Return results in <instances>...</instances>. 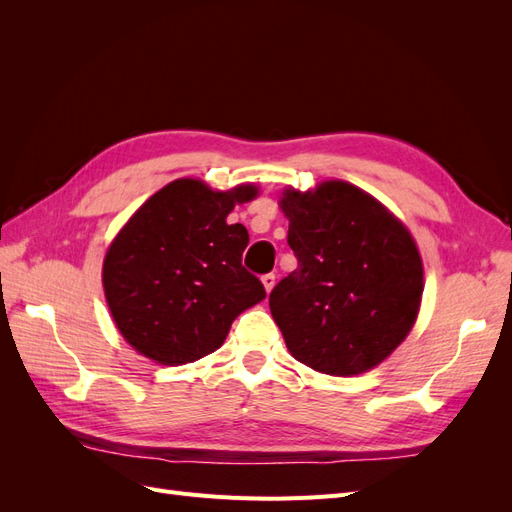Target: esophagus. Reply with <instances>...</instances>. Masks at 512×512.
Instances as JSON below:
<instances>
[{
  "label": "esophagus",
  "instance_id": "1",
  "mask_svg": "<svg viewBox=\"0 0 512 512\" xmlns=\"http://www.w3.org/2000/svg\"><path fill=\"white\" fill-rule=\"evenodd\" d=\"M262 284H265V290H267V292H271L273 286H275V275H273V273L262 275Z\"/></svg>",
  "mask_w": 512,
  "mask_h": 512
}]
</instances>
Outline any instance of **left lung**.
<instances>
[{
    "mask_svg": "<svg viewBox=\"0 0 512 512\" xmlns=\"http://www.w3.org/2000/svg\"><path fill=\"white\" fill-rule=\"evenodd\" d=\"M288 245L299 267L269 294L294 359L331 376L380 365L406 335L423 297V260L408 228L346 181L284 190Z\"/></svg>",
    "mask_w": 512,
    "mask_h": 512,
    "instance_id": "obj_1",
    "label": "left lung"
}]
</instances>
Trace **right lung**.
<instances>
[{
	"instance_id": "add662e5",
	"label": "right lung",
	"mask_w": 512,
	"mask_h": 512,
	"mask_svg": "<svg viewBox=\"0 0 512 512\" xmlns=\"http://www.w3.org/2000/svg\"><path fill=\"white\" fill-rule=\"evenodd\" d=\"M252 183L213 192L200 179L164 185L111 243L102 267L108 309L126 342L162 365L218 350L243 309L267 297L241 265L250 235L228 213L256 198Z\"/></svg>"
}]
</instances>
